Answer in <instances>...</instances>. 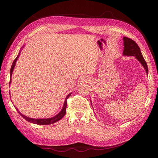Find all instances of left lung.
<instances>
[{
  "label": "left lung",
  "instance_id": "obj_1",
  "mask_svg": "<svg viewBox=\"0 0 158 158\" xmlns=\"http://www.w3.org/2000/svg\"><path fill=\"white\" fill-rule=\"evenodd\" d=\"M124 41V51L123 54L124 56H135L136 59L140 62L143 67L146 70L147 74H148V69L146 62L142 56L140 47L136 44V43L130 38L123 37ZM92 103V102H91Z\"/></svg>",
  "mask_w": 158,
  "mask_h": 158
}]
</instances>
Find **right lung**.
I'll use <instances>...</instances> for the list:
<instances>
[{
    "label": "right lung",
    "instance_id": "right-lung-1",
    "mask_svg": "<svg viewBox=\"0 0 158 158\" xmlns=\"http://www.w3.org/2000/svg\"><path fill=\"white\" fill-rule=\"evenodd\" d=\"M23 47V46L22 47ZM21 49V50H22ZM21 50L20 51V52L18 53V55L17 56L16 58L15 59V60H14L13 63L12 64V66H11V69H10V82H9V84H11V78H12V72L14 70V66H15V64H16V61L18 59L19 56H20V52H21ZM72 93L69 94L67 96H66L65 100H64V105H63V108H62L61 111L57 114H56L55 116L52 117H51V118H30V117H28L26 115H24V114H23L22 113L20 112V111H18V109L16 107V110L18 111V112L20 113V115L24 118L26 119V120L28 122L30 123H33V124H37V125H51V124H52L54 123H56L57 121H59V120H60V119L63 118L66 114V100H67V99L69 98V97L70 96V95H71ZM11 98V97H10Z\"/></svg>",
    "mask_w": 158,
    "mask_h": 158
}]
</instances>
